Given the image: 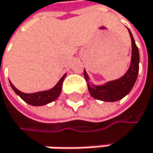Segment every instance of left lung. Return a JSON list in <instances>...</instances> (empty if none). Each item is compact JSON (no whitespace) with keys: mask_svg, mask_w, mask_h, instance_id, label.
Listing matches in <instances>:
<instances>
[{"mask_svg":"<svg viewBox=\"0 0 153 153\" xmlns=\"http://www.w3.org/2000/svg\"><path fill=\"white\" fill-rule=\"evenodd\" d=\"M131 43H132V58H131V64L128 71V72L123 76L122 78L107 82L102 86H94L92 87L89 84V77L84 71V77L87 82L88 89H89L90 94L101 101L106 102H116L126 96L132 89V87L135 84V82L138 77L139 72V62H140V54L139 48L135 43V40L132 36L131 32L128 30Z\"/></svg>","mask_w":153,"mask_h":153,"instance_id":"1","label":"left lung"}]
</instances>
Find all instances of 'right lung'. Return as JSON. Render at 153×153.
<instances>
[{"instance_id":"obj_1","label":"right lung","mask_w":153,"mask_h":153,"mask_svg":"<svg viewBox=\"0 0 153 153\" xmlns=\"http://www.w3.org/2000/svg\"><path fill=\"white\" fill-rule=\"evenodd\" d=\"M65 78V75L59 80V82L56 84L55 87H53L52 89L48 90V91H44V92H38V93H34V94H25L20 92L19 90H17L16 88L12 84V82H10L13 90L18 94L25 102H26L27 104L31 105H47L48 103L53 102L54 100H56L59 94L61 93V88H62V82Z\"/></svg>"}]
</instances>
